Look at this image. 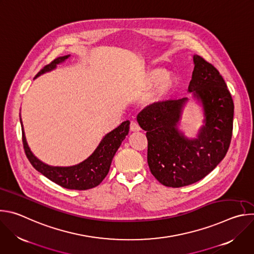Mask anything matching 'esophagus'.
<instances>
[{"instance_id":"esophagus-1","label":"esophagus","mask_w":254,"mask_h":254,"mask_svg":"<svg viewBox=\"0 0 254 254\" xmlns=\"http://www.w3.org/2000/svg\"><path fill=\"white\" fill-rule=\"evenodd\" d=\"M129 129H130L131 131H138V130H140V127H139V126H138L135 122H130Z\"/></svg>"}]
</instances>
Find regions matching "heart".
I'll list each match as a JSON object with an SVG mask.
<instances>
[{"label": "heart", "mask_w": 254, "mask_h": 254, "mask_svg": "<svg viewBox=\"0 0 254 254\" xmlns=\"http://www.w3.org/2000/svg\"><path fill=\"white\" fill-rule=\"evenodd\" d=\"M156 80L157 82L155 84V88L149 96V100L151 101L165 96L167 93L173 90L177 83V78L173 73H171V72L164 73V70L161 68H156L149 71L146 74V77H144V82L147 84H152Z\"/></svg>", "instance_id": "obj_1"}]
</instances>
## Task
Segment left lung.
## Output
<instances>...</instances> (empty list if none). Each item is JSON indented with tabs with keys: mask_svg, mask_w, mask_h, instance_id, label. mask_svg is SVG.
<instances>
[{
	"mask_svg": "<svg viewBox=\"0 0 254 254\" xmlns=\"http://www.w3.org/2000/svg\"><path fill=\"white\" fill-rule=\"evenodd\" d=\"M193 60L188 91L202 102L205 116L197 138L178 128L187 97L155 102L136 117L147 131L151 173L166 187L188 186L206 177L224 159L232 137L234 104L223 77L201 56Z\"/></svg>",
	"mask_w": 254,
	"mask_h": 254,
	"instance_id": "8db88e82",
	"label": "left lung"
}]
</instances>
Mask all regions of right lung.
<instances>
[{"label": "right lung", "instance_id": "obj_1", "mask_svg": "<svg viewBox=\"0 0 254 254\" xmlns=\"http://www.w3.org/2000/svg\"><path fill=\"white\" fill-rule=\"evenodd\" d=\"M69 56L70 55H66L56 58L51 63L44 66L38 72L36 77L40 76L47 71L53 70L57 64L65 61ZM128 129L129 122L126 121L122 123L120 127L112 130L110 133H107L102 138L99 146L88 159L72 167H51L38 160L32 154L28 147L23 128L22 140L24 151L29 162L38 172L51 180L52 182L65 189L87 190L98 186L102 182V180L106 177L108 171H110L113 158L120 148L122 141L127 135Z\"/></svg>", "mask_w": 254, "mask_h": 254}]
</instances>
